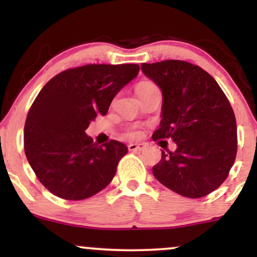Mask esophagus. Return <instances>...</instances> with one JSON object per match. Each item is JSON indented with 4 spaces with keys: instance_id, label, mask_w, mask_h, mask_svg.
<instances>
[{
    "instance_id": "obj_1",
    "label": "esophagus",
    "mask_w": 257,
    "mask_h": 257,
    "mask_svg": "<svg viewBox=\"0 0 257 257\" xmlns=\"http://www.w3.org/2000/svg\"><path fill=\"white\" fill-rule=\"evenodd\" d=\"M145 149V145L144 144H131L128 146V150L132 152H138V151H143Z\"/></svg>"
}]
</instances>
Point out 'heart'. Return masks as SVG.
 Segmentation results:
<instances>
[{"label": "heart", "instance_id": "heart-1", "mask_svg": "<svg viewBox=\"0 0 257 257\" xmlns=\"http://www.w3.org/2000/svg\"><path fill=\"white\" fill-rule=\"evenodd\" d=\"M153 88H157V85L150 81H143L137 85V93H138V95H141V94L146 93V91L151 90V89H153ZM131 137H137V133L132 132Z\"/></svg>", "mask_w": 257, "mask_h": 257}]
</instances>
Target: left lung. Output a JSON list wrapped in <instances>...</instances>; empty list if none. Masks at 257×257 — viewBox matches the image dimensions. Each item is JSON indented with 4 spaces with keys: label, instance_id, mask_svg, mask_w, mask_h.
Masks as SVG:
<instances>
[{
    "label": "left lung",
    "instance_id": "1",
    "mask_svg": "<svg viewBox=\"0 0 257 257\" xmlns=\"http://www.w3.org/2000/svg\"><path fill=\"white\" fill-rule=\"evenodd\" d=\"M162 89L161 126L153 141L173 139L175 151H162L153 176L174 192L200 198L222 185L237 156L234 112L213 76L184 60L141 64Z\"/></svg>",
    "mask_w": 257,
    "mask_h": 257
}]
</instances>
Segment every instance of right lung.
Listing matches in <instances>:
<instances>
[{"label": "right lung", "instance_id": "obj_1", "mask_svg": "<svg viewBox=\"0 0 257 257\" xmlns=\"http://www.w3.org/2000/svg\"><path fill=\"white\" fill-rule=\"evenodd\" d=\"M138 64H89L58 73L32 102L24 126V150L37 179L66 200L94 196L116 175L128 149L111 140L98 146L85 134L98 114L137 77Z\"/></svg>", "mask_w": 257, "mask_h": 257}]
</instances>
